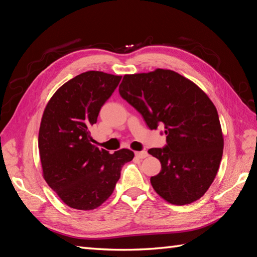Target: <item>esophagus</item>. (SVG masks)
Masks as SVG:
<instances>
[{
    "label": "esophagus",
    "mask_w": 257,
    "mask_h": 257,
    "mask_svg": "<svg viewBox=\"0 0 257 257\" xmlns=\"http://www.w3.org/2000/svg\"><path fill=\"white\" fill-rule=\"evenodd\" d=\"M135 155H136V157L138 158V159H145V158L148 157V152H147V151H137Z\"/></svg>",
    "instance_id": "esophagus-1"
}]
</instances>
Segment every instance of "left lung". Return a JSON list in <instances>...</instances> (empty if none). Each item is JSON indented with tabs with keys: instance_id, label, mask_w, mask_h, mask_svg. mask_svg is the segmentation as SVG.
<instances>
[{
	"instance_id": "obj_1",
	"label": "left lung",
	"mask_w": 257,
	"mask_h": 257,
	"mask_svg": "<svg viewBox=\"0 0 257 257\" xmlns=\"http://www.w3.org/2000/svg\"><path fill=\"white\" fill-rule=\"evenodd\" d=\"M119 94L150 129L165 128L167 146L148 150L161 163V171L150 178L156 192L174 205L202 198L216 177L224 146L209 96L184 76L161 68L124 75Z\"/></svg>"
}]
</instances>
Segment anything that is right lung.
I'll use <instances>...</instances> for the list:
<instances>
[{"label":"right lung","mask_w":257,"mask_h":257,"mask_svg":"<svg viewBox=\"0 0 257 257\" xmlns=\"http://www.w3.org/2000/svg\"><path fill=\"white\" fill-rule=\"evenodd\" d=\"M121 76L103 72L77 75L55 91L43 112L38 149L43 178L65 204L90 211L109 199L121 167L135 154H109L91 144L89 128Z\"/></svg>","instance_id":"obj_1"}]
</instances>
